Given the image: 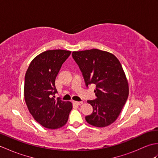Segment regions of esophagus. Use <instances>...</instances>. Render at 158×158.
<instances>
[{
    "label": "esophagus",
    "mask_w": 158,
    "mask_h": 158,
    "mask_svg": "<svg viewBox=\"0 0 158 158\" xmlns=\"http://www.w3.org/2000/svg\"><path fill=\"white\" fill-rule=\"evenodd\" d=\"M73 103L75 104V105H81L83 102H77V101H73Z\"/></svg>",
    "instance_id": "1"
}]
</instances>
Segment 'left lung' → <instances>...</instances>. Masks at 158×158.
I'll return each instance as SVG.
<instances>
[{
    "mask_svg": "<svg viewBox=\"0 0 158 158\" xmlns=\"http://www.w3.org/2000/svg\"><path fill=\"white\" fill-rule=\"evenodd\" d=\"M86 86L95 84L97 98L88 102L93 107L85 117L90 125L108 126L117 119L129 94L128 82L119 60L112 53L97 49L73 52Z\"/></svg>",
    "mask_w": 158,
    "mask_h": 158,
    "instance_id": "obj_1",
    "label": "left lung"
}]
</instances>
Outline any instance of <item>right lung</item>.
I'll return each mask as SVG.
<instances>
[{
	"label": "right lung",
	"mask_w": 158,
	"mask_h": 158,
	"mask_svg": "<svg viewBox=\"0 0 158 158\" xmlns=\"http://www.w3.org/2000/svg\"><path fill=\"white\" fill-rule=\"evenodd\" d=\"M70 53L62 49L45 51L32 60L26 73L23 93L26 105L34 119L46 128L64 126L73 108L69 101L54 99L56 78Z\"/></svg>",
	"instance_id": "1"
}]
</instances>
